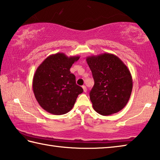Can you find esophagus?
Returning a JSON list of instances; mask_svg holds the SVG:
<instances>
[{"mask_svg":"<svg viewBox=\"0 0 160 160\" xmlns=\"http://www.w3.org/2000/svg\"><path fill=\"white\" fill-rule=\"evenodd\" d=\"M82 89H83L84 92H87V88H86V86L83 85V86H82Z\"/></svg>","mask_w":160,"mask_h":160,"instance_id":"1","label":"esophagus"}]
</instances>
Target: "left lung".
<instances>
[{
    "label": "left lung",
    "mask_w": 160,
    "mask_h": 160,
    "mask_svg": "<svg viewBox=\"0 0 160 160\" xmlns=\"http://www.w3.org/2000/svg\"><path fill=\"white\" fill-rule=\"evenodd\" d=\"M86 61L94 81L90 93L94 109L102 116H109L123 109L132 89L128 67L118 56L109 53L88 56Z\"/></svg>",
    "instance_id": "obj_1"
}]
</instances>
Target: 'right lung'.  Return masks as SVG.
<instances>
[{"label": "right lung", "mask_w": 160, "mask_h": 160, "mask_svg": "<svg viewBox=\"0 0 160 160\" xmlns=\"http://www.w3.org/2000/svg\"><path fill=\"white\" fill-rule=\"evenodd\" d=\"M79 58L78 56L68 57L63 53L51 54L37 68L32 88L43 109L54 115H62L72 109L78 96L83 92L70 71Z\"/></svg>", "instance_id": "1"}]
</instances>
